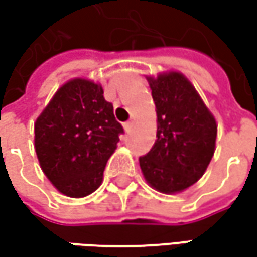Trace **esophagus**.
I'll return each mask as SVG.
<instances>
[{
	"mask_svg": "<svg viewBox=\"0 0 257 257\" xmlns=\"http://www.w3.org/2000/svg\"><path fill=\"white\" fill-rule=\"evenodd\" d=\"M133 120H128V121H125L124 123V128H125V132H130L132 128H133Z\"/></svg>",
	"mask_w": 257,
	"mask_h": 257,
	"instance_id": "obj_1",
	"label": "esophagus"
}]
</instances>
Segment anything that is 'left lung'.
<instances>
[{
    "label": "left lung",
    "instance_id": "left-lung-1",
    "mask_svg": "<svg viewBox=\"0 0 257 257\" xmlns=\"http://www.w3.org/2000/svg\"><path fill=\"white\" fill-rule=\"evenodd\" d=\"M157 113V140L139 159L147 183L179 193L197 182L212 160L217 124L192 83L177 71L147 77Z\"/></svg>",
    "mask_w": 257,
    "mask_h": 257
}]
</instances>
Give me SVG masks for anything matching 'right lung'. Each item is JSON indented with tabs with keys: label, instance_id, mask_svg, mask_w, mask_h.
Instances as JSON below:
<instances>
[{
	"label": "right lung",
	"instance_id": "right-lung-1",
	"mask_svg": "<svg viewBox=\"0 0 257 257\" xmlns=\"http://www.w3.org/2000/svg\"><path fill=\"white\" fill-rule=\"evenodd\" d=\"M34 133L35 153L48 180L68 197H84L100 187L124 130L103 87L74 78L58 88Z\"/></svg>",
	"mask_w": 257,
	"mask_h": 257
}]
</instances>
